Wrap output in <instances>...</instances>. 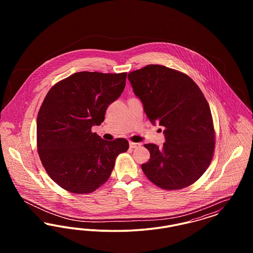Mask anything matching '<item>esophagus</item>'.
Wrapping results in <instances>:
<instances>
[{"mask_svg": "<svg viewBox=\"0 0 253 253\" xmlns=\"http://www.w3.org/2000/svg\"><path fill=\"white\" fill-rule=\"evenodd\" d=\"M141 146V143H135V142H130V148L135 149V148H139Z\"/></svg>", "mask_w": 253, "mask_h": 253, "instance_id": "obj_1", "label": "esophagus"}]
</instances>
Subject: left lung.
I'll return each mask as SVG.
<instances>
[{
	"label": "left lung",
	"instance_id": "8db88e82",
	"mask_svg": "<svg viewBox=\"0 0 253 253\" xmlns=\"http://www.w3.org/2000/svg\"><path fill=\"white\" fill-rule=\"evenodd\" d=\"M146 116L163 126V147L145 144L148 179L164 190H180L198 180L210 166L215 146L211 109L200 88L184 73L149 64L128 74Z\"/></svg>",
	"mask_w": 253,
	"mask_h": 253
}]
</instances>
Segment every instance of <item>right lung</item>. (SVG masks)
Returning a JSON list of instances; mask_svg holds the SVG:
<instances>
[{"mask_svg":"<svg viewBox=\"0 0 253 253\" xmlns=\"http://www.w3.org/2000/svg\"><path fill=\"white\" fill-rule=\"evenodd\" d=\"M127 73L78 72L50 90L37 118L39 157L51 179L74 193H90L108 180L125 138L102 139L91 129L121 96Z\"/></svg>","mask_w":253,"mask_h":253,"instance_id":"obj_1","label":"right lung"}]
</instances>
